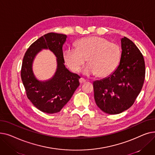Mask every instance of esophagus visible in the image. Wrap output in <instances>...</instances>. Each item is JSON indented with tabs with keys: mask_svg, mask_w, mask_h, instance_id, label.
I'll use <instances>...</instances> for the list:
<instances>
[{
	"mask_svg": "<svg viewBox=\"0 0 155 155\" xmlns=\"http://www.w3.org/2000/svg\"><path fill=\"white\" fill-rule=\"evenodd\" d=\"M79 82H80V84H83V83H85V82H86V80H85V79L83 78H80L79 79Z\"/></svg>",
	"mask_w": 155,
	"mask_h": 155,
	"instance_id": "esophagus-1",
	"label": "esophagus"
}]
</instances>
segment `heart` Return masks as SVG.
Listing matches in <instances>:
<instances>
[{
	"label": "heart",
	"mask_w": 155,
	"mask_h": 155,
	"mask_svg": "<svg viewBox=\"0 0 155 155\" xmlns=\"http://www.w3.org/2000/svg\"><path fill=\"white\" fill-rule=\"evenodd\" d=\"M121 51L119 45L99 36L84 38L77 41L75 47H68L64 51L63 58L69 68L78 72L85 62L90 63L84 68L87 75H97L106 77L117 67Z\"/></svg>",
	"instance_id": "b5f03b06"
}]
</instances>
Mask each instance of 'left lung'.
Segmentation results:
<instances>
[{"label":"left lung","mask_w":155,"mask_h":155,"mask_svg":"<svg viewBox=\"0 0 155 155\" xmlns=\"http://www.w3.org/2000/svg\"><path fill=\"white\" fill-rule=\"evenodd\" d=\"M120 43L117 68L109 76L93 83L95 103L109 114H117L132 106L145 77L144 60L139 49L126 37L122 38Z\"/></svg>","instance_id":"1"}]
</instances>
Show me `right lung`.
I'll return each mask as SVG.
<instances>
[{
  "label": "right lung",
  "mask_w": 155,
  "mask_h": 155,
  "mask_svg": "<svg viewBox=\"0 0 155 155\" xmlns=\"http://www.w3.org/2000/svg\"><path fill=\"white\" fill-rule=\"evenodd\" d=\"M67 38V35L54 32L46 34L29 46L23 58L21 75L28 98L37 109L45 113L60 112L80 85V76L70 72L64 64L62 48ZM43 48L50 49L56 56L57 68L50 79L40 81L34 74L32 63Z\"/></svg>",
  "instance_id": "obj_1"
}]
</instances>
